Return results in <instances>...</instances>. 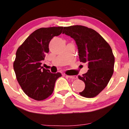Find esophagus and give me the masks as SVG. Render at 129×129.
Instances as JSON below:
<instances>
[{"instance_id":"obj_1","label":"esophagus","mask_w":129,"mask_h":129,"mask_svg":"<svg viewBox=\"0 0 129 129\" xmlns=\"http://www.w3.org/2000/svg\"><path fill=\"white\" fill-rule=\"evenodd\" d=\"M67 76L70 79H76L77 78V76Z\"/></svg>"}]
</instances>
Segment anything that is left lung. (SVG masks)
Returning <instances> with one entry per match:
<instances>
[{
  "label": "left lung",
  "mask_w": 129,
  "mask_h": 129,
  "mask_svg": "<svg viewBox=\"0 0 129 129\" xmlns=\"http://www.w3.org/2000/svg\"><path fill=\"white\" fill-rule=\"evenodd\" d=\"M62 34L75 40L80 61L88 63L87 73L78 76L85 84L80 95L93 98L106 88L114 73L115 57L111 46L98 32L86 26L64 27Z\"/></svg>",
  "instance_id": "8db88e82"
}]
</instances>
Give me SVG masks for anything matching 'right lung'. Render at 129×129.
Instances as JSON below:
<instances>
[{"label": "right lung", "instance_id": "obj_1", "mask_svg": "<svg viewBox=\"0 0 129 129\" xmlns=\"http://www.w3.org/2000/svg\"><path fill=\"white\" fill-rule=\"evenodd\" d=\"M63 27H41L32 32L18 48L13 67L23 92L31 99L44 100L52 95L60 73H51L41 67L49 52L51 40L62 33Z\"/></svg>", "mask_w": 129, "mask_h": 129}]
</instances>
